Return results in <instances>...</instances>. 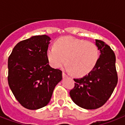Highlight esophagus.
<instances>
[{
    "label": "esophagus",
    "instance_id": "esophagus-1",
    "mask_svg": "<svg viewBox=\"0 0 125 125\" xmlns=\"http://www.w3.org/2000/svg\"><path fill=\"white\" fill-rule=\"evenodd\" d=\"M62 76H63V78H65V77H67V74H65L64 72H63L62 73Z\"/></svg>",
    "mask_w": 125,
    "mask_h": 125
}]
</instances>
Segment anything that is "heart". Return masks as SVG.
I'll return each mask as SVG.
<instances>
[{"label": "heart", "mask_w": 125, "mask_h": 125, "mask_svg": "<svg viewBox=\"0 0 125 125\" xmlns=\"http://www.w3.org/2000/svg\"><path fill=\"white\" fill-rule=\"evenodd\" d=\"M47 58L54 68L68 65L67 70L76 76H82L91 72L99 58V51L95 43L73 37H62L55 46L47 50Z\"/></svg>", "instance_id": "b5f03b06"}]
</instances>
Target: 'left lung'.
<instances>
[{"instance_id":"8db88e82","label":"left lung","mask_w":125,"mask_h":125,"mask_svg":"<svg viewBox=\"0 0 125 125\" xmlns=\"http://www.w3.org/2000/svg\"><path fill=\"white\" fill-rule=\"evenodd\" d=\"M95 45L101 53L96 66L85 76L74 79L76 83L69 92L73 101L87 110L99 108L104 104L118 81L114 51L101 40H95Z\"/></svg>"}]
</instances>
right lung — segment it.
<instances>
[{
    "instance_id": "add662e5",
    "label": "right lung",
    "mask_w": 125,
    "mask_h": 125,
    "mask_svg": "<svg viewBox=\"0 0 125 125\" xmlns=\"http://www.w3.org/2000/svg\"><path fill=\"white\" fill-rule=\"evenodd\" d=\"M50 40L42 35L21 41L8 58L9 86L17 101L28 110L47 105L55 86L62 79V71L49 64Z\"/></svg>"
}]
</instances>
